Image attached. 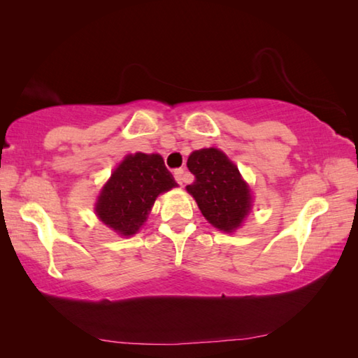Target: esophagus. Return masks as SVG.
I'll use <instances>...</instances> for the list:
<instances>
[{"label":"esophagus","mask_w":358,"mask_h":358,"mask_svg":"<svg viewBox=\"0 0 358 358\" xmlns=\"http://www.w3.org/2000/svg\"><path fill=\"white\" fill-rule=\"evenodd\" d=\"M175 180L178 181L180 185H183L185 181H186V172H185V169H177V171H175Z\"/></svg>","instance_id":"esophagus-1"}]
</instances>
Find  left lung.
I'll return each instance as SVG.
<instances>
[{
	"label": "left lung",
	"mask_w": 358,
	"mask_h": 358,
	"mask_svg": "<svg viewBox=\"0 0 358 358\" xmlns=\"http://www.w3.org/2000/svg\"><path fill=\"white\" fill-rule=\"evenodd\" d=\"M187 169L196 180L186 189L205 220L224 232L240 227L251 208V194L237 166L217 148H203L192 151Z\"/></svg>",
	"instance_id": "left-lung-1"
}]
</instances>
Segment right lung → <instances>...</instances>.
Here are the masks:
<instances>
[{
    "mask_svg": "<svg viewBox=\"0 0 358 358\" xmlns=\"http://www.w3.org/2000/svg\"><path fill=\"white\" fill-rule=\"evenodd\" d=\"M175 186L159 155H129L102 189L96 213L106 226L129 237L147 220L156 197Z\"/></svg>",
    "mask_w": 358,
    "mask_h": 358,
    "instance_id": "1",
    "label": "right lung"
}]
</instances>
